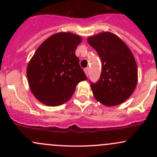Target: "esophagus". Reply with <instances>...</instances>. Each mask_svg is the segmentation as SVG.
Instances as JSON below:
<instances>
[{
    "instance_id": "obj_1",
    "label": "esophagus",
    "mask_w": 157,
    "mask_h": 157,
    "mask_svg": "<svg viewBox=\"0 0 157 157\" xmlns=\"http://www.w3.org/2000/svg\"><path fill=\"white\" fill-rule=\"evenodd\" d=\"M84 72H85V74H86V75L88 77L89 72H90V68H89V67H86V68H85L84 69Z\"/></svg>"
}]
</instances>
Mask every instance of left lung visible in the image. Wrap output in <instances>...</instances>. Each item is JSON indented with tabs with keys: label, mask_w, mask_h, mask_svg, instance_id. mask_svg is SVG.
Wrapping results in <instances>:
<instances>
[{
	"label": "left lung",
	"mask_w": 157,
	"mask_h": 157,
	"mask_svg": "<svg viewBox=\"0 0 157 157\" xmlns=\"http://www.w3.org/2000/svg\"><path fill=\"white\" fill-rule=\"evenodd\" d=\"M102 61V72L96 83L90 81L93 96L106 106L124 102L137 83V67L131 50L119 37L105 32L87 39Z\"/></svg>",
	"instance_id": "left-lung-1"
}]
</instances>
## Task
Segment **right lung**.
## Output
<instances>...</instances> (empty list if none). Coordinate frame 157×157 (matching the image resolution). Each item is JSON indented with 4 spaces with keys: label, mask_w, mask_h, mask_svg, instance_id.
Listing matches in <instances>:
<instances>
[{
    "label": "right lung",
    "mask_w": 157,
    "mask_h": 157,
    "mask_svg": "<svg viewBox=\"0 0 157 157\" xmlns=\"http://www.w3.org/2000/svg\"><path fill=\"white\" fill-rule=\"evenodd\" d=\"M80 36L59 33L38 48L27 66L29 88L36 99L48 106L68 101L80 81L87 79L76 56Z\"/></svg>",
    "instance_id": "right-lung-1"
}]
</instances>
